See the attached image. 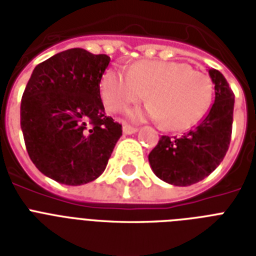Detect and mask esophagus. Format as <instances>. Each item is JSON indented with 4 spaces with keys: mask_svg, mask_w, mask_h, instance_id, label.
Returning a JSON list of instances; mask_svg holds the SVG:
<instances>
[{
    "mask_svg": "<svg viewBox=\"0 0 256 256\" xmlns=\"http://www.w3.org/2000/svg\"><path fill=\"white\" fill-rule=\"evenodd\" d=\"M138 132V128H134V126H128V124H124V134L126 136H132V134H136Z\"/></svg>",
    "mask_w": 256,
    "mask_h": 256,
    "instance_id": "obj_1",
    "label": "esophagus"
}]
</instances>
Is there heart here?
<instances>
[{
	"label": "heart",
	"mask_w": 256,
	"mask_h": 256,
	"mask_svg": "<svg viewBox=\"0 0 256 256\" xmlns=\"http://www.w3.org/2000/svg\"><path fill=\"white\" fill-rule=\"evenodd\" d=\"M100 92L106 110L116 112L148 98L146 108L128 112L130 120H164L171 130H186L202 120L210 108V78L183 62L138 61L124 72L108 68L100 78Z\"/></svg>",
	"instance_id": "b5f03b06"
}]
</instances>
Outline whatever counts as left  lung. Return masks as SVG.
<instances>
[{
	"label": "left lung",
	"mask_w": 256,
	"mask_h": 256,
	"mask_svg": "<svg viewBox=\"0 0 256 256\" xmlns=\"http://www.w3.org/2000/svg\"><path fill=\"white\" fill-rule=\"evenodd\" d=\"M215 102L207 116L182 136H160L148 154L154 174L174 186H190L218 168L226 156L232 132L234 92L220 72L208 69Z\"/></svg>",
	"instance_id": "1"
}]
</instances>
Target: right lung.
<instances>
[{
  "label": "right lung",
  "mask_w": 256,
  "mask_h": 256,
  "mask_svg": "<svg viewBox=\"0 0 256 256\" xmlns=\"http://www.w3.org/2000/svg\"><path fill=\"white\" fill-rule=\"evenodd\" d=\"M110 57L80 48L34 68L21 100L30 160L56 182L80 186L106 168L122 126L104 116L100 84Z\"/></svg>",
  "instance_id": "right-lung-1"
}]
</instances>
